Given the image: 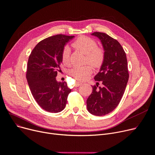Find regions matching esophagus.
<instances>
[{"label": "esophagus", "instance_id": "esophagus-1", "mask_svg": "<svg viewBox=\"0 0 155 155\" xmlns=\"http://www.w3.org/2000/svg\"><path fill=\"white\" fill-rule=\"evenodd\" d=\"M82 84L81 83H80V82H79V81H76L75 82V87H79L80 85H81Z\"/></svg>", "mask_w": 155, "mask_h": 155}]
</instances>
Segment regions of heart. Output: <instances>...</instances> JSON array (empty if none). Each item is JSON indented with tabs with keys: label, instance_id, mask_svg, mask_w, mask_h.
I'll list each match as a JSON object with an SVG mask.
<instances>
[{
	"label": "heart",
	"instance_id": "b5f03b06",
	"mask_svg": "<svg viewBox=\"0 0 155 155\" xmlns=\"http://www.w3.org/2000/svg\"><path fill=\"white\" fill-rule=\"evenodd\" d=\"M72 47L85 55V62L89 64L93 67L100 68L104 64L105 51L104 49L97 47L96 41L87 36H81L72 43ZM61 61L64 65H70V50L65 46L61 52ZM69 74L78 80H87L92 74V69L88 65L84 67H75L72 68Z\"/></svg>",
	"mask_w": 155,
	"mask_h": 155
}]
</instances>
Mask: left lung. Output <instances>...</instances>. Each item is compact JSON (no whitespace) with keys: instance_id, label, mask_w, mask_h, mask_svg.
<instances>
[{"instance_id":"8db88e82","label":"left lung","mask_w":155,"mask_h":155,"mask_svg":"<svg viewBox=\"0 0 155 155\" xmlns=\"http://www.w3.org/2000/svg\"><path fill=\"white\" fill-rule=\"evenodd\" d=\"M105 51V60L94 79L97 85L87 100L88 111L95 116H104L115 109L120 102L129 78L126 54L118 41L105 33L95 32ZM102 82L98 87L99 81Z\"/></svg>"}]
</instances>
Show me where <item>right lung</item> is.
<instances>
[{"instance_id":"1","label":"right lung","mask_w":155,"mask_h":155,"mask_svg":"<svg viewBox=\"0 0 155 155\" xmlns=\"http://www.w3.org/2000/svg\"><path fill=\"white\" fill-rule=\"evenodd\" d=\"M74 36L58 34L40 41L31 52L26 78L31 93L38 105L50 113L62 111L71 92L65 81L58 82L61 71V52L65 45Z\"/></svg>"}]
</instances>
